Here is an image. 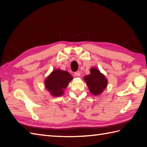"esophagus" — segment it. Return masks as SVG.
<instances>
[{"mask_svg": "<svg viewBox=\"0 0 147 147\" xmlns=\"http://www.w3.org/2000/svg\"><path fill=\"white\" fill-rule=\"evenodd\" d=\"M74 74H75V75L77 76H81V72L80 71H76V72H75V73H74Z\"/></svg>", "mask_w": 147, "mask_h": 147, "instance_id": "obj_1", "label": "esophagus"}]
</instances>
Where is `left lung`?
I'll list each match as a JSON object with an SVG mask.
<instances>
[{"label": "left lung", "instance_id": "8db88e82", "mask_svg": "<svg viewBox=\"0 0 147 147\" xmlns=\"http://www.w3.org/2000/svg\"><path fill=\"white\" fill-rule=\"evenodd\" d=\"M90 92L94 95H98L107 87V80L104 74L96 68L90 69V74L84 77Z\"/></svg>", "mask_w": 147, "mask_h": 147}]
</instances>
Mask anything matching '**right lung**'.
Masks as SVG:
<instances>
[{
	"label": "right lung",
	"instance_id": "right-lung-1",
	"mask_svg": "<svg viewBox=\"0 0 147 147\" xmlns=\"http://www.w3.org/2000/svg\"><path fill=\"white\" fill-rule=\"evenodd\" d=\"M72 80L73 77L68 72L55 69L45 80V84L46 88L52 95L60 96Z\"/></svg>",
	"mask_w": 147,
	"mask_h": 147
}]
</instances>
